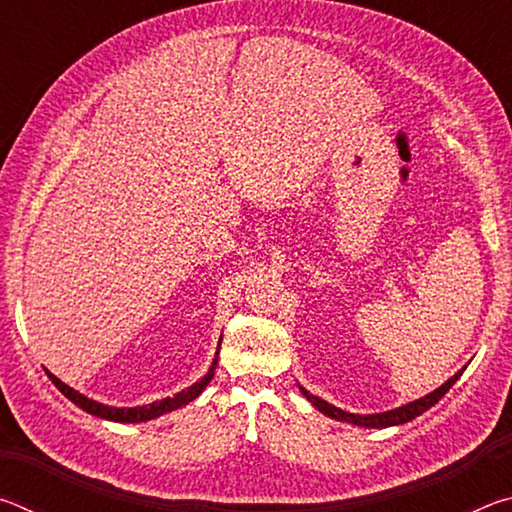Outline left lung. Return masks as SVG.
<instances>
[{
	"instance_id": "left-lung-1",
	"label": "left lung",
	"mask_w": 512,
	"mask_h": 512,
	"mask_svg": "<svg viewBox=\"0 0 512 512\" xmlns=\"http://www.w3.org/2000/svg\"><path fill=\"white\" fill-rule=\"evenodd\" d=\"M463 375L461 372H456V375L452 379H447L443 386L436 388V391L420 397V400H415L411 404H404L400 406V409H393V411H386V413H375V415H354V413H345L341 409H336V406L327 404L325 400H320V397H314L309 395L305 388H302V393L307 395V400L316 406L318 411H323L325 415H329V418L334 420H345V422H352V424H359V427H372V429H381V427H393V424H404L409 422L413 418H418V415H422L427 409H431L433 404H436L440 397H443L449 388L454 386V381Z\"/></svg>"
}]
</instances>
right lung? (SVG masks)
<instances>
[{"label": "right lung", "mask_w": 512, "mask_h": 512, "mask_svg": "<svg viewBox=\"0 0 512 512\" xmlns=\"http://www.w3.org/2000/svg\"><path fill=\"white\" fill-rule=\"evenodd\" d=\"M216 354H219V352H216ZM214 368H216V359H214V366L210 368V372H207V375L201 381H196L194 386H189L187 391L178 393L176 397H167V400H160V402H153V404H146V406H135V409H115V406L99 404V402L90 400V397L81 395L79 391H74V388H69L58 377L51 375V372H47V375H49L51 381H54L58 391L63 393L65 397H69V400H72L76 406H81L83 411H88L92 415H99V418H106V420H112V422H144V420L158 418V415L169 413L173 409H180V406H185L192 400H196V397L203 393V388L210 384V379L214 377Z\"/></svg>", "instance_id": "add662e5"}]
</instances>
